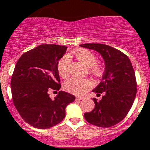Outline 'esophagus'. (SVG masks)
<instances>
[{"label":"esophagus","instance_id":"1","mask_svg":"<svg viewBox=\"0 0 150 150\" xmlns=\"http://www.w3.org/2000/svg\"><path fill=\"white\" fill-rule=\"evenodd\" d=\"M84 99V97H76V100H81Z\"/></svg>","mask_w":150,"mask_h":150}]
</instances>
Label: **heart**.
I'll use <instances>...</instances> for the list:
<instances>
[{
    "label": "heart",
    "mask_w": 150,
    "mask_h": 150,
    "mask_svg": "<svg viewBox=\"0 0 150 150\" xmlns=\"http://www.w3.org/2000/svg\"><path fill=\"white\" fill-rule=\"evenodd\" d=\"M75 57L84 63L87 67L90 68V71L93 74L100 73L101 68L97 63V57L93 52L88 50H78L74 52ZM70 57L69 55H64L57 64V70L62 78H66L69 75ZM93 83L88 79H79L76 77L70 78L63 84L64 89L73 94H83L91 89Z\"/></svg>",
    "instance_id": "heart-1"
}]
</instances>
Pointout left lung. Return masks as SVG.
Instances as JSON below:
<instances>
[{
    "label": "left lung",
    "mask_w": 150,
    "mask_h": 150,
    "mask_svg": "<svg viewBox=\"0 0 150 150\" xmlns=\"http://www.w3.org/2000/svg\"><path fill=\"white\" fill-rule=\"evenodd\" d=\"M81 47L96 50L105 62L102 81L93 90L102 99L93 98L94 109L84 113L87 122L100 127H109L122 121L130 111L137 93L134 70L127 56L109 45L84 44Z\"/></svg>",
    "instance_id": "left-lung-1"
}]
</instances>
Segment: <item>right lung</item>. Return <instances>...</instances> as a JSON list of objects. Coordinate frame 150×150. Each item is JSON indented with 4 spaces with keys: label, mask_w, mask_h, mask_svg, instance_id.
Returning <instances> with one entry per match:
<instances>
[{
    "label": "right lung",
    "mask_w": 150,
    "mask_h": 150,
    "mask_svg": "<svg viewBox=\"0 0 150 150\" xmlns=\"http://www.w3.org/2000/svg\"><path fill=\"white\" fill-rule=\"evenodd\" d=\"M66 50V46L41 44L23 53L15 66L10 83L14 106L25 122L38 129L62 122L66 107L75 99L62 91L53 100L49 96L50 91L61 88L57 64Z\"/></svg>",
    "instance_id": "1"
}]
</instances>
